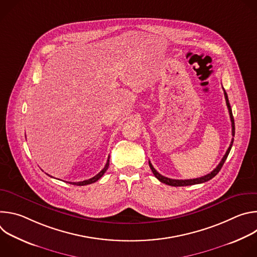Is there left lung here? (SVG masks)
I'll use <instances>...</instances> for the list:
<instances>
[{"mask_svg": "<svg viewBox=\"0 0 257 257\" xmlns=\"http://www.w3.org/2000/svg\"><path fill=\"white\" fill-rule=\"evenodd\" d=\"M224 89V88H223ZM224 94H225V98H226V103H227V106H228V109H229V114H230V118H231V122H232V135L235 136V123H234V117H233V114H232V108H231V105H230V102H229V98H228V94L226 92V90L224 89ZM233 142H234V138H232V141H231V144L229 146L228 151L226 152L224 158L222 159V161L219 162V164L217 165V167L212 171L210 172L209 174L205 175V176H202V177H199V178H196V179H188V180H176V179H170V178H167L163 175H161L155 168L154 166L152 165L151 162H149L150 164V167L154 173V175L156 176V178L158 180H160L162 183H165V184L167 185H170V186H174V187H180V186H189V185H195V184H200V183H204V182H207L209 181L210 179H212L219 171H221L224 163L226 162L229 154H230V151L232 149V145H233Z\"/></svg>", "mask_w": 257, "mask_h": 257, "instance_id": "1", "label": "left lung"}]
</instances>
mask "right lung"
<instances>
[{"label":"right lung","mask_w":257,"mask_h":257,"mask_svg":"<svg viewBox=\"0 0 257 257\" xmlns=\"http://www.w3.org/2000/svg\"><path fill=\"white\" fill-rule=\"evenodd\" d=\"M108 165H109V157H108V159H107V161H106V164H105L104 168H103L97 175H95L94 177H92V178H90V179H88V180L80 181V182H69V183H70V184H72V185H77V186H84V185L91 184V183L96 182L98 179H100V178L102 177V175H103V174L105 173V171L107 170ZM49 176H50V175H49Z\"/></svg>","instance_id":"add662e5"}]
</instances>
